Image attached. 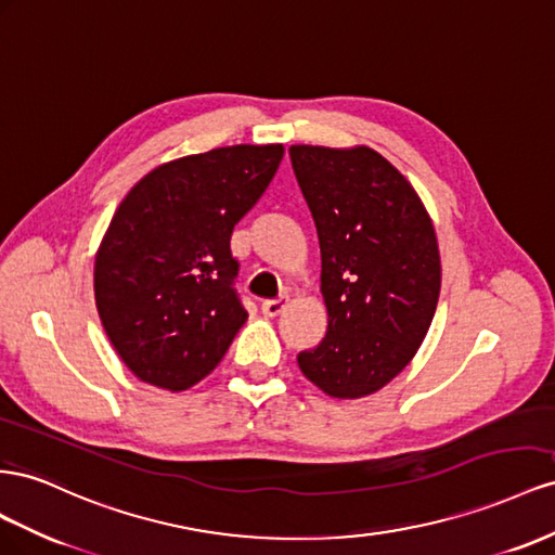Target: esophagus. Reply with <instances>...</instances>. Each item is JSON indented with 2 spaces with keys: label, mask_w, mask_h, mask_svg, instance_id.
I'll list each match as a JSON object with an SVG mask.
<instances>
[{
  "label": "esophagus",
  "mask_w": 555,
  "mask_h": 555,
  "mask_svg": "<svg viewBox=\"0 0 555 555\" xmlns=\"http://www.w3.org/2000/svg\"><path fill=\"white\" fill-rule=\"evenodd\" d=\"M288 307V297H279V299H267L262 302V313L269 315V319H274V315L283 313V309Z\"/></svg>",
  "instance_id": "esophagus-1"
}]
</instances>
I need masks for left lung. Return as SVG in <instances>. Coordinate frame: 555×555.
Returning a JSON list of instances; mask_svg holds the SVG:
<instances>
[{"instance_id": "1", "label": "left lung", "mask_w": 555, "mask_h": 555, "mask_svg": "<svg viewBox=\"0 0 555 555\" xmlns=\"http://www.w3.org/2000/svg\"><path fill=\"white\" fill-rule=\"evenodd\" d=\"M321 244L323 341L297 356L311 384L356 400L384 388L423 344L439 299L433 220L411 183L367 146H291Z\"/></svg>"}]
</instances>
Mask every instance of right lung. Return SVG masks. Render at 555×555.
<instances>
[{"mask_svg":"<svg viewBox=\"0 0 555 555\" xmlns=\"http://www.w3.org/2000/svg\"><path fill=\"white\" fill-rule=\"evenodd\" d=\"M281 157V144L188 155L146 173L120 202L94 260V299L141 382L185 390L223 360L248 319L230 236Z\"/></svg>","mask_w":555,"mask_h":555,"instance_id":"right-lung-1","label":"right lung"}]
</instances>
